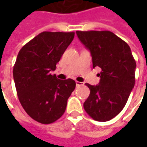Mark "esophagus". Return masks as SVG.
Returning <instances> with one entry per match:
<instances>
[{"mask_svg": "<svg viewBox=\"0 0 147 147\" xmlns=\"http://www.w3.org/2000/svg\"><path fill=\"white\" fill-rule=\"evenodd\" d=\"M76 86H77V87H80V86H83V82H78V81H76Z\"/></svg>", "mask_w": 147, "mask_h": 147, "instance_id": "esophagus-1", "label": "esophagus"}]
</instances>
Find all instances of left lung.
I'll list each match as a JSON object with an SVG mask.
<instances>
[{
	"label": "left lung",
	"instance_id": "obj_1",
	"mask_svg": "<svg viewBox=\"0 0 147 147\" xmlns=\"http://www.w3.org/2000/svg\"><path fill=\"white\" fill-rule=\"evenodd\" d=\"M90 51L93 68L98 66V85L86 83L90 95L83 107L94 120L109 121L119 115L134 88L136 61L127 43L110 31H77Z\"/></svg>",
	"mask_w": 147,
	"mask_h": 147
}]
</instances>
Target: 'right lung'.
Instances as JSON below:
<instances>
[{"instance_id": "right-lung-1", "label": "right lung", "mask_w": 147, "mask_h": 147, "mask_svg": "<svg viewBox=\"0 0 147 147\" xmlns=\"http://www.w3.org/2000/svg\"><path fill=\"white\" fill-rule=\"evenodd\" d=\"M74 37V32H42L21 48L14 65L20 104L32 119L43 124L52 123L64 115L76 87L73 79L60 80L51 74Z\"/></svg>"}]
</instances>
